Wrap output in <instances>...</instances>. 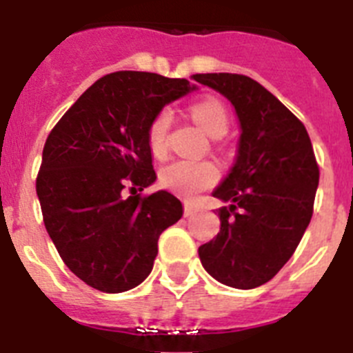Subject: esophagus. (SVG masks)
Instances as JSON below:
<instances>
[{"instance_id":"esophagus-1","label":"esophagus","mask_w":353,"mask_h":353,"mask_svg":"<svg viewBox=\"0 0 353 353\" xmlns=\"http://www.w3.org/2000/svg\"><path fill=\"white\" fill-rule=\"evenodd\" d=\"M198 210H199V208L196 207V205L183 203V215H185V217H191V215H194Z\"/></svg>"}]
</instances>
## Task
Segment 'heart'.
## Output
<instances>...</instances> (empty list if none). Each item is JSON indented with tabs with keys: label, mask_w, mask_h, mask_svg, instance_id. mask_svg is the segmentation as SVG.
I'll return each mask as SVG.
<instances>
[{
	"label": "heart",
	"mask_w": 353,
	"mask_h": 353,
	"mask_svg": "<svg viewBox=\"0 0 353 353\" xmlns=\"http://www.w3.org/2000/svg\"><path fill=\"white\" fill-rule=\"evenodd\" d=\"M189 113L192 120L212 138H221L230 129V113L226 105L215 97H205L192 102L189 105ZM171 121H173V114L168 108H162L150 120L148 129H146V141L154 157L162 159L168 154ZM159 182L164 189L180 198L194 199L196 196L219 182V170L212 162L174 161L166 168H162Z\"/></svg>",
	"instance_id": "obj_1"
}]
</instances>
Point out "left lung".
Instances as JSON below:
<instances>
[{
    "label": "left lung",
    "instance_id": "left-lung-1",
    "mask_svg": "<svg viewBox=\"0 0 353 353\" xmlns=\"http://www.w3.org/2000/svg\"><path fill=\"white\" fill-rule=\"evenodd\" d=\"M239 114V157L215 198L221 230L199 245L201 265L226 286L251 290L270 281L297 249L313 217L320 168L304 123L242 74H196Z\"/></svg>",
    "mask_w": 353,
    "mask_h": 353
}]
</instances>
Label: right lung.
Wrapping results in <instances>:
<instances>
[{
  "label": "right lung",
  "mask_w": 353,
  "mask_h": 353,
  "mask_svg": "<svg viewBox=\"0 0 353 353\" xmlns=\"http://www.w3.org/2000/svg\"><path fill=\"white\" fill-rule=\"evenodd\" d=\"M192 90L187 79L120 70L97 79L49 132L37 174L46 230L72 272L120 293L152 272L161 233L182 203L159 191L146 141L150 120Z\"/></svg>",
  "instance_id": "add662e5"
}]
</instances>
